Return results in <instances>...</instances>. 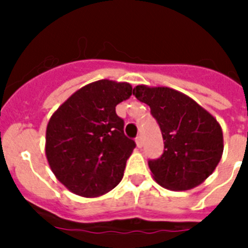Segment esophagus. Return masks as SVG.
Listing matches in <instances>:
<instances>
[{"label":"esophagus","mask_w":248,"mask_h":248,"mask_svg":"<svg viewBox=\"0 0 248 248\" xmlns=\"http://www.w3.org/2000/svg\"><path fill=\"white\" fill-rule=\"evenodd\" d=\"M136 145H137V147H141L143 145L142 136H141V135H139V136L136 137Z\"/></svg>","instance_id":"esophagus-1"}]
</instances>
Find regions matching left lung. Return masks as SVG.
I'll list each match as a JSON object with an SVG mask.
<instances>
[{
  "label": "left lung",
  "mask_w": 248,
  "mask_h": 248,
  "mask_svg": "<svg viewBox=\"0 0 248 248\" xmlns=\"http://www.w3.org/2000/svg\"><path fill=\"white\" fill-rule=\"evenodd\" d=\"M134 95L150 106L163 135V155L149 160L154 179L170 190H189L202 184L223 154L217 120L190 97L168 87L137 85Z\"/></svg>",
  "instance_id": "8db88e82"
}]
</instances>
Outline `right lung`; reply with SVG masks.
Wrapping results in <instances>:
<instances>
[{
    "label": "right lung",
    "mask_w": 248,
    "mask_h": 248,
    "mask_svg": "<svg viewBox=\"0 0 248 248\" xmlns=\"http://www.w3.org/2000/svg\"><path fill=\"white\" fill-rule=\"evenodd\" d=\"M131 94L128 83L102 79L73 93L50 117L47 163L74 194L99 197L121 182L136 143L124 135L116 106Z\"/></svg>",
    "instance_id": "right-lung-1"
}]
</instances>
